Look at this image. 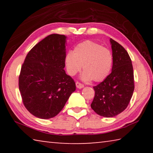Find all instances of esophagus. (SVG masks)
Returning <instances> with one entry per match:
<instances>
[{"label": "esophagus", "instance_id": "esophagus-1", "mask_svg": "<svg viewBox=\"0 0 153 153\" xmlns=\"http://www.w3.org/2000/svg\"><path fill=\"white\" fill-rule=\"evenodd\" d=\"M76 87L79 89H81V88H84V85L81 84V83L79 82H76Z\"/></svg>", "mask_w": 153, "mask_h": 153}]
</instances>
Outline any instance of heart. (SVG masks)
Instances as JSON below:
<instances>
[{"label": "heart", "mask_w": 153, "mask_h": 153, "mask_svg": "<svg viewBox=\"0 0 153 153\" xmlns=\"http://www.w3.org/2000/svg\"><path fill=\"white\" fill-rule=\"evenodd\" d=\"M65 66L70 76H75L83 66L82 79L102 82L110 74L113 55L108 49L91 40H86L75 46L72 53L65 56Z\"/></svg>", "instance_id": "obj_1"}]
</instances>
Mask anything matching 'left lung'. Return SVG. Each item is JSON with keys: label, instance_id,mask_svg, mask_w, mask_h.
<instances>
[{"label": "left lung", "instance_id": "left-lung-1", "mask_svg": "<svg viewBox=\"0 0 153 153\" xmlns=\"http://www.w3.org/2000/svg\"><path fill=\"white\" fill-rule=\"evenodd\" d=\"M113 53L112 71L101 83L94 86L91 108L98 115L113 117L126 109L134 90L131 60L122 46L110 39Z\"/></svg>", "mask_w": 153, "mask_h": 153}]
</instances>
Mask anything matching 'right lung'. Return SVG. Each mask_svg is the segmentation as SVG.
<instances>
[{
	"mask_svg": "<svg viewBox=\"0 0 153 153\" xmlns=\"http://www.w3.org/2000/svg\"><path fill=\"white\" fill-rule=\"evenodd\" d=\"M66 38L46 36L31 49L22 66L19 91L25 107L35 117H55L76 90L74 80L64 70Z\"/></svg>",
	"mask_w": 153,
	"mask_h": 153,
	"instance_id": "1",
	"label": "right lung"
}]
</instances>
